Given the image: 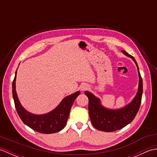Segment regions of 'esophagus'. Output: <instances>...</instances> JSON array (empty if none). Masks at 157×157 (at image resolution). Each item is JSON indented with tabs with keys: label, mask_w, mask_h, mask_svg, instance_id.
<instances>
[{
	"label": "esophagus",
	"mask_w": 157,
	"mask_h": 157,
	"mask_svg": "<svg viewBox=\"0 0 157 157\" xmlns=\"http://www.w3.org/2000/svg\"><path fill=\"white\" fill-rule=\"evenodd\" d=\"M88 88H89L87 84H82V85L81 86V87H80V90H81L82 91H84V90H88Z\"/></svg>",
	"instance_id": "esophagus-1"
}]
</instances>
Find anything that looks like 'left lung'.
<instances>
[{
    "mask_svg": "<svg viewBox=\"0 0 157 157\" xmlns=\"http://www.w3.org/2000/svg\"><path fill=\"white\" fill-rule=\"evenodd\" d=\"M122 52L134 61L138 69L139 76L138 90L132 101L121 109H109L104 107L101 105V100L96 97L91 92H85V94L88 96L89 100L88 111L92 124L96 129L102 132H114L128 125L135 118L141 104L143 84L137 62L136 61L134 57L125 51H122Z\"/></svg>",
    "mask_w": 157,
    "mask_h": 157,
    "instance_id": "1",
    "label": "left lung"
}]
</instances>
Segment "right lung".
<instances>
[{"mask_svg": "<svg viewBox=\"0 0 157 157\" xmlns=\"http://www.w3.org/2000/svg\"><path fill=\"white\" fill-rule=\"evenodd\" d=\"M16 76L17 70L12 84L13 97L17 112L22 121L32 129L42 134H53L64 128L67 122L73 103L80 94V92L78 91L66 96L51 112L42 115L33 114L26 111L19 101L15 89Z\"/></svg>", "mask_w": 157, "mask_h": 157, "instance_id": "obj_1", "label": "right lung"}]
</instances>
